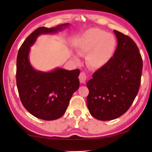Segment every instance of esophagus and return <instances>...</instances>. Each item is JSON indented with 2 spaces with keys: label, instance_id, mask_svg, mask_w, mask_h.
I'll return each instance as SVG.
<instances>
[{
  "label": "esophagus",
  "instance_id": "obj_1",
  "mask_svg": "<svg viewBox=\"0 0 152 152\" xmlns=\"http://www.w3.org/2000/svg\"><path fill=\"white\" fill-rule=\"evenodd\" d=\"M87 78H88V76H87V74H86V72H82L80 74L79 80H80V82L82 83H86Z\"/></svg>",
  "mask_w": 152,
  "mask_h": 152
}]
</instances>
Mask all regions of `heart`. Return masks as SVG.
Segmentation results:
<instances>
[{"instance_id":"obj_1","label":"heart","mask_w":152,"mask_h":152,"mask_svg":"<svg viewBox=\"0 0 152 152\" xmlns=\"http://www.w3.org/2000/svg\"><path fill=\"white\" fill-rule=\"evenodd\" d=\"M116 46L117 42L112 34L94 28L83 34L78 42V50L80 55L88 54L87 63L90 67L99 69L112 59Z\"/></svg>"}]
</instances>
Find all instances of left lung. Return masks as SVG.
Listing matches in <instances>:
<instances>
[{
  "label": "left lung",
  "instance_id": "obj_1",
  "mask_svg": "<svg viewBox=\"0 0 152 152\" xmlns=\"http://www.w3.org/2000/svg\"><path fill=\"white\" fill-rule=\"evenodd\" d=\"M118 45L114 56L87 83V105L90 114L101 121L112 120L127 112L137 95L142 59L131 38L114 31Z\"/></svg>",
  "mask_w": 152,
  "mask_h": 152
}]
</instances>
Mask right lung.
I'll use <instances>...</instances> for the list:
<instances>
[{"instance_id":"right-lung-1","label":"right lung","mask_w":152,"mask_h":152,"mask_svg":"<svg viewBox=\"0 0 152 152\" xmlns=\"http://www.w3.org/2000/svg\"><path fill=\"white\" fill-rule=\"evenodd\" d=\"M69 25L37 28L23 42L18 53L16 83L21 101L28 112L44 120H55L65 113L73 93L79 88L80 70L58 68L49 72L34 70L28 60L30 47L40 34L57 33Z\"/></svg>"}]
</instances>
